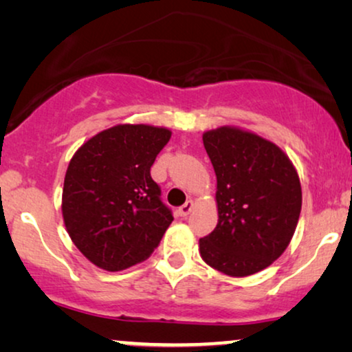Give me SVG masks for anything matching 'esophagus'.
<instances>
[{
    "instance_id": "esophagus-1",
    "label": "esophagus",
    "mask_w": 352,
    "mask_h": 352,
    "mask_svg": "<svg viewBox=\"0 0 352 352\" xmlns=\"http://www.w3.org/2000/svg\"><path fill=\"white\" fill-rule=\"evenodd\" d=\"M192 208H194V201H192V200L186 201L184 205H182V206H179V208H177V214H179L181 218H186V216L189 214L190 211H192Z\"/></svg>"
}]
</instances>
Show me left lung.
I'll return each mask as SVG.
<instances>
[{
	"instance_id": "1",
	"label": "left lung",
	"mask_w": 352,
	"mask_h": 352,
	"mask_svg": "<svg viewBox=\"0 0 352 352\" xmlns=\"http://www.w3.org/2000/svg\"><path fill=\"white\" fill-rule=\"evenodd\" d=\"M204 146L218 181V224L200 239V254L230 277L252 276L271 266L295 234L300 177L276 144L243 129H211Z\"/></svg>"
}]
</instances>
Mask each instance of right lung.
Here are the masks:
<instances>
[{"instance_id": "obj_1", "label": "right lung", "mask_w": 352, "mask_h": 352, "mask_svg": "<svg viewBox=\"0 0 352 352\" xmlns=\"http://www.w3.org/2000/svg\"><path fill=\"white\" fill-rule=\"evenodd\" d=\"M171 131L117 124L86 141L72 157L62 216L72 242L105 271H123L158 247L173 221L151 166Z\"/></svg>"}]
</instances>
